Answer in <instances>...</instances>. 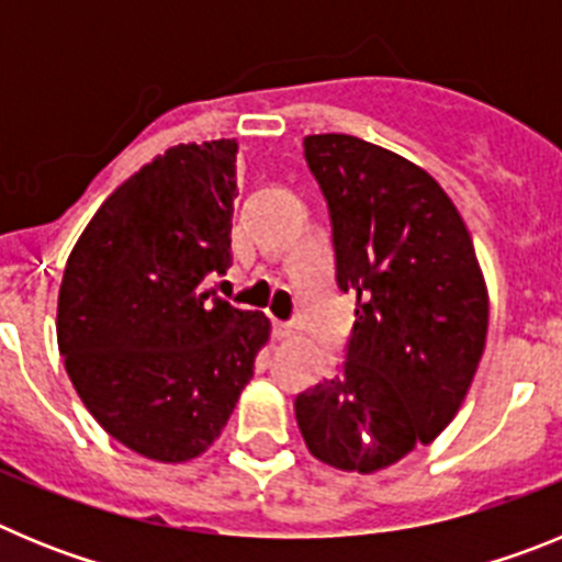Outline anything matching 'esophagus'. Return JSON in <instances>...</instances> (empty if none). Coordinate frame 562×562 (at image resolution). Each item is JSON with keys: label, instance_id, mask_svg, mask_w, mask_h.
Segmentation results:
<instances>
[{"label": "esophagus", "instance_id": "34e87169", "mask_svg": "<svg viewBox=\"0 0 562 562\" xmlns=\"http://www.w3.org/2000/svg\"><path fill=\"white\" fill-rule=\"evenodd\" d=\"M272 335H276L278 340L292 337L295 335V324H290V321H276V317H272Z\"/></svg>", "mask_w": 562, "mask_h": 562}]
</instances>
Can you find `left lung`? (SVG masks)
Here are the masks:
<instances>
[{"instance_id":"left-lung-1","label":"left lung","mask_w":562,"mask_h":562,"mask_svg":"<svg viewBox=\"0 0 562 562\" xmlns=\"http://www.w3.org/2000/svg\"><path fill=\"white\" fill-rule=\"evenodd\" d=\"M304 157L329 207L337 286L357 306L337 374L295 396L297 428L324 464L376 473L461 408L486 342L484 276L428 171L351 134H310Z\"/></svg>"}]
</instances>
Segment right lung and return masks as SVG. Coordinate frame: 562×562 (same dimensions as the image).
Here are the masks:
<instances>
[{
    "label": "right lung",
    "mask_w": 562,
    "mask_h": 562,
    "mask_svg": "<svg viewBox=\"0 0 562 562\" xmlns=\"http://www.w3.org/2000/svg\"><path fill=\"white\" fill-rule=\"evenodd\" d=\"M236 140L173 146L98 207L64 267L58 351L109 436L154 461L213 445L270 337L205 290L231 267Z\"/></svg>",
    "instance_id": "1"
}]
</instances>
